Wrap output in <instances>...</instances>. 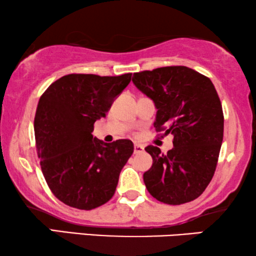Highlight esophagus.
Returning a JSON list of instances; mask_svg holds the SVG:
<instances>
[{"label": "esophagus", "mask_w": 256, "mask_h": 256, "mask_svg": "<svg viewBox=\"0 0 256 256\" xmlns=\"http://www.w3.org/2000/svg\"><path fill=\"white\" fill-rule=\"evenodd\" d=\"M143 150H144L143 146H141V144H135L134 146V154H140V152H142Z\"/></svg>", "instance_id": "esophagus-1"}]
</instances>
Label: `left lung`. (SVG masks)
Wrapping results in <instances>:
<instances>
[{
  "instance_id": "8db88e82",
  "label": "left lung",
  "mask_w": 256,
  "mask_h": 256,
  "mask_svg": "<svg viewBox=\"0 0 256 256\" xmlns=\"http://www.w3.org/2000/svg\"><path fill=\"white\" fill-rule=\"evenodd\" d=\"M132 82L157 108L154 127L174 135L166 154L148 146L152 166L143 174L157 200L180 205L198 198L214 174L224 138V114L211 80L186 66L134 73Z\"/></svg>"
}]
</instances>
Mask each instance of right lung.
<instances>
[{
  "label": "right lung",
  "mask_w": 256,
  "mask_h": 256,
  "mask_svg": "<svg viewBox=\"0 0 256 256\" xmlns=\"http://www.w3.org/2000/svg\"><path fill=\"white\" fill-rule=\"evenodd\" d=\"M130 79L132 73H72L52 82L38 101L34 127L42 171L52 194L71 208L88 211L115 194L134 144L130 140L104 143L92 132Z\"/></svg>",
  "instance_id": "add662e5"
}]
</instances>
